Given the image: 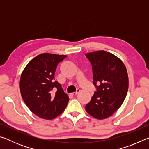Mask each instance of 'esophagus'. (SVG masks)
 <instances>
[{
	"mask_svg": "<svg viewBox=\"0 0 149 149\" xmlns=\"http://www.w3.org/2000/svg\"><path fill=\"white\" fill-rule=\"evenodd\" d=\"M79 91H80V90H79V89H77L76 92L72 93V95L73 96H75V95H77L78 94V93H79Z\"/></svg>",
	"mask_w": 149,
	"mask_h": 149,
	"instance_id": "1",
	"label": "esophagus"
}]
</instances>
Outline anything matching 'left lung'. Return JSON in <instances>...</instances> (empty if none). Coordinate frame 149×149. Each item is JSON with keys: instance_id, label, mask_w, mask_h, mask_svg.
<instances>
[{"instance_id": "left-lung-1", "label": "left lung", "mask_w": 149, "mask_h": 149, "mask_svg": "<svg viewBox=\"0 0 149 149\" xmlns=\"http://www.w3.org/2000/svg\"><path fill=\"white\" fill-rule=\"evenodd\" d=\"M85 56L92 65L93 84L97 87L85 110L96 119L104 120L114 114L124 101L129 81L127 70L119 58L105 50Z\"/></svg>"}]
</instances>
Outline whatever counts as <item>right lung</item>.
Segmentation results:
<instances>
[{
    "label": "right lung",
    "instance_id": "1",
    "mask_svg": "<svg viewBox=\"0 0 149 149\" xmlns=\"http://www.w3.org/2000/svg\"><path fill=\"white\" fill-rule=\"evenodd\" d=\"M65 55L42 53L33 58L25 67L19 81L24 102L39 118L52 120L64 112L69 97L61 85L54 81L58 64ZM57 89L55 93L52 91Z\"/></svg>",
    "mask_w": 149,
    "mask_h": 149
}]
</instances>
